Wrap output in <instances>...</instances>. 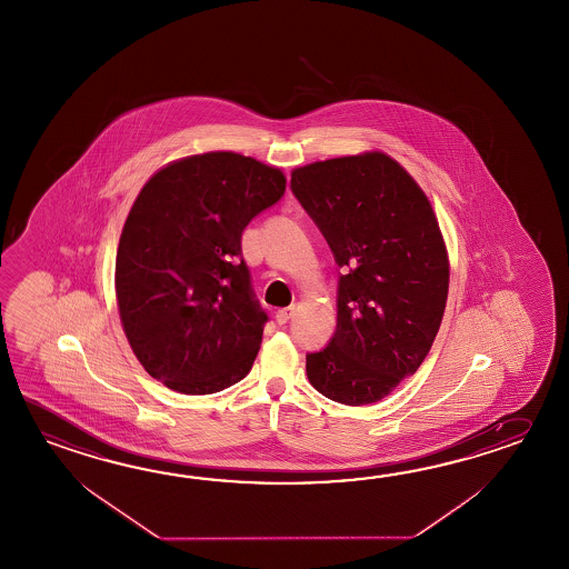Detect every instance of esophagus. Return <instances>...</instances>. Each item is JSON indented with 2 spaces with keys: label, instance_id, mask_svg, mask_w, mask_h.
I'll return each mask as SVG.
<instances>
[{
  "label": "esophagus",
  "instance_id": "esophagus-1",
  "mask_svg": "<svg viewBox=\"0 0 569 569\" xmlns=\"http://www.w3.org/2000/svg\"><path fill=\"white\" fill-rule=\"evenodd\" d=\"M293 312H296V308H293V306H288V308H281V310H278V312H276V320H278V325H288Z\"/></svg>",
  "mask_w": 569,
  "mask_h": 569
}]
</instances>
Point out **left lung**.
Listing matches in <instances>:
<instances>
[{
    "mask_svg": "<svg viewBox=\"0 0 569 569\" xmlns=\"http://www.w3.org/2000/svg\"><path fill=\"white\" fill-rule=\"evenodd\" d=\"M291 190L345 269L337 332L306 357L308 379L337 403H377L418 371L440 330L450 261L438 217L385 151L296 168Z\"/></svg>",
    "mask_w": 569,
    "mask_h": 569,
    "instance_id": "left-lung-1",
    "label": "left lung"
}]
</instances>
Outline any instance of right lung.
I'll use <instances>...</instances> for the list:
<instances>
[{
	"mask_svg": "<svg viewBox=\"0 0 569 569\" xmlns=\"http://www.w3.org/2000/svg\"><path fill=\"white\" fill-rule=\"evenodd\" d=\"M283 192L279 168L234 151L176 160L141 188L117 247V308L133 355L168 389L219 393L251 371L267 313L241 234Z\"/></svg>",
	"mask_w": 569,
	"mask_h": 569,
	"instance_id": "1",
	"label": "right lung"
}]
</instances>
